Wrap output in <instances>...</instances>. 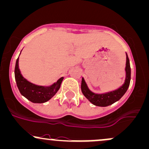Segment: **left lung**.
Instances as JSON below:
<instances>
[{"instance_id":"8db88e82","label":"left lung","mask_w":149,"mask_h":149,"mask_svg":"<svg viewBox=\"0 0 149 149\" xmlns=\"http://www.w3.org/2000/svg\"><path fill=\"white\" fill-rule=\"evenodd\" d=\"M126 78L125 83L116 91H112L104 94H96L93 93L88 88L87 84L85 81L84 78H82L81 81V91L85 97L87 98L91 103L96 106L100 107H106L110 104H113L114 102H117L120 100L125 93L127 92L129 86H130V80H131V68L129 57L127 54V62H126Z\"/></svg>"}]
</instances>
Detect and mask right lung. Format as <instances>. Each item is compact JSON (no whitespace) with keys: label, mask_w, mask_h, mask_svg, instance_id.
<instances>
[{"label":"right lung","mask_w":149,"mask_h":149,"mask_svg":"<svg viewBox=\"0 0 149 149\" xmlns=\"http://www.w3.org/2000/svg\"><path fill=\"white\" fill-rule=\"evenodd\" d=\"M19 58L15 67V78L21 95L34 103H44L50 100L57 93L63 78L61 77L50 86H41L29 82L21 74L18 66Z\"/></svg>","instance_id":"add662e5"}]
</instances>
